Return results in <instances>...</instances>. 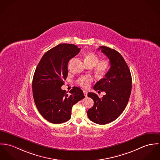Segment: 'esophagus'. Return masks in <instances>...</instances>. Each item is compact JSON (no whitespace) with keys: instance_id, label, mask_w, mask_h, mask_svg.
I'll list each match as a JSON object with an SVG mask.
<instances>
[{"instance_id":"1","label":"esophagus","mask_w":160,"mask_h":160,"mask_svg":"<svg viewBox=\"0 0 160 160\" xmlns=\"http://www.w3.org/2000/svg\"><path fill=\"white\" fill-rule=\"evenodd\" d=\"M83 93H84V95L85 96H87V94H88V92L87 91H83Z\"/></svg>"}]
</instances>
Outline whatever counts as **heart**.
Listing matches in <instances>:
<instances>
[{"instance_id":"obj_1","label":"heart","mask_w":160,"mask_h":160,"mask_svg":"<svg viewBox=\"0 0 160 160\" xmlns=\"http://www.w3.org/2000/svg\"><path fill=\"white\" fill-rule=\"evenodd\" d=\"M99 56L94 52H89L84 56V61L88 66L93 67L95 75L99 78H102L106 75L110 68V63L107 59L99 60ZM92 81L91 76L85 75L79 78L77 83L83 88H87L89 83Z\"/></svg>"}]
</instances>
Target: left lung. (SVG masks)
<instances>
[{
  "mask_svg": "<svg viewBox=\"0 0 160 160\" xmlns=\"http://www.w3.org/2000/svg\"><path fill=\"white\" fill-rule=\"evenodd\" d=\"M98 50L110 60V68L105 77L98 81L94 89L104 91L102 98L94 92L88 96L94 101V106L87 115L90 120L99 124H106L116 120L128 104L132 88L130 70L124 58L117 51L107 47H99Z\"/></svg>",
  "mask_w": 160,
  "mask_h": 160,
  "instance_id": "obj_1",
  "label": "left lung"
}]
</instances>
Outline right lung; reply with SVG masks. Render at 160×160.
I'll use <instances>...</instances> for the list:
<instances>
[{
  "instance_id": "add662e5",
  "label": "right lung",
  "mask_w": 160,
  "mask_h": 160,
  "mask_svg": "<svg viewBox=\"0 0 160 160\" xmlns=\"http://www.w3.org/2000/svg\"><path fill=\"white\" fill-rule=\"evenodd\" d=\"M80 50L73 44H59L44 54L36 68L32 80L34 102L42 116L50 123L68 121L72 106L85 98L78 87H73L70 94L61 89L68 75V62Z\"/></svg>"
}]
</instances>
